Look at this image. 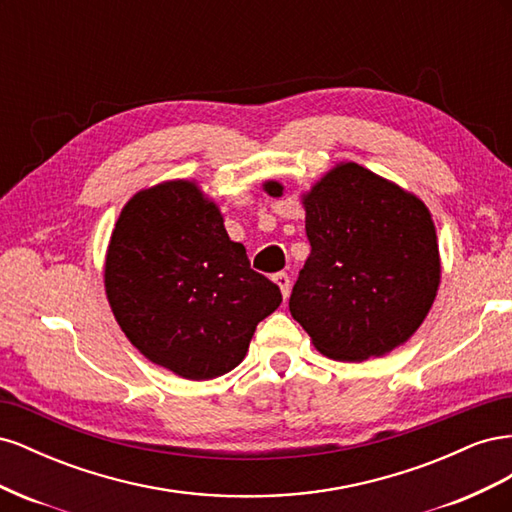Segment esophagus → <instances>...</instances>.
Listing matches in <instances>:
<instances>
[{"label":"esophagus","mask_w":512,"mask_h":512,"mask_svg":"<svg viewBox=\"0 0 512 512\" xmlns=\"http://www.w3.org/2000/svg\"><path fill=\"white\" fill-rule=\"evenodd\" d=\"M273 282L280 286V290H282V294H284V299H288V294H290V275L286 273V271H280V273H275L273 275Z\"/></svg>","instance_id":"obj_1"}]
</instances>
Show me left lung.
Wrapping results in <instances>:
<instances>
[{
  "label": "left lung",
  "mask_w": 512,
  "mask_h": 512,
  "mask_svg": "<svg viewBox=\"0 0 512 512\" xmlns=\"http://www.w3.org/2000/svg\"><path fill=\"white\" fill-rule=\"evenodd\" d=\"M280 196L282 185L265 183ZM309 252L290 314L337 361L382 356L421 327L440 284L427 207L395 183L348 162L305 196Z\"/></svg>",
  "instance_id": "obj_1"
}]
</instances>
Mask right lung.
<instances>
[{
  "instance_id": "1",
  "label": "right lung",
  "mask_w": 512,
  "mask_h": 512,
  "mask_svg": "<svg viewBox=\"0 0 512 512\" xmlns=\"http://www.w3.org/2000/svg\"><path fill=\"white\" fill-rule=\"evenodd\" d=\"M104 286L123 333L149 361L181 378L235 369L280 286L250 267L213 203L190 181L138 192L106 254Z\"/></svg>"
}]
</instances>
